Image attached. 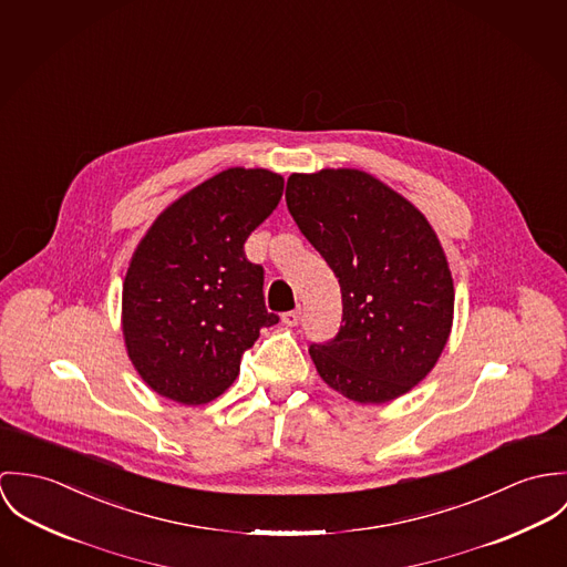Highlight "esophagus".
<instances>
[{
  "mask_svg": "<svg viewBox=\"0 0 567 567\" xmlns=\"http://www.w3.org/2000/svg\"><path fill=\"white\" fill-rule=\"evenodd\" d=\"M300 315L302 311L300 309H293V311H287V313H282V321L287 323V326H296L298 321H300Z\"/></svg>",
  "mask_w": 567,
  "mask_h": 567,
  "instance_id": "obj_1",
  "label": "esophagus"
}]
</instances>
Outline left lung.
Here are the masks:
<instances>
[{
	"label": "left lung",
	"mask_w": 567,
	"mask_h": 567,
	"mask_svg": "<svg viewBox=\"0 0 567 567\" xmlns=\"http://www.w3.org/2000/svg\"><path fill=\"white\" fill-rule=\"evenodd\" d=\"M287 208L341 287V328L311 343L319 377L382 404L426 377L447 341L454 287L440 239L402 195L359 169L287 181Z\"/></svg>",
	"instance_id": "obj_1"
}]
</instances>
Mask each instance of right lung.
Here are the masks:
<instances>
[{
    "instance_id": "1",
    "label": "right lung",
    "mask_w": 567,
    "mask_h": 567,
    "mask_svg": "<svg viewBox=\"0 0 567 567\" xmlns=\"http://www.w3.org/2000/svg\"><path fill=\"white\" fill-rule=\"evenodd\" d=\"M282 189L267 169H226L165 208L138 244L124 282V337L156 393L193 406L215 400L260 328L278 323L265 309V269L244 246Z\"/></svg>"
}]
</instances>
